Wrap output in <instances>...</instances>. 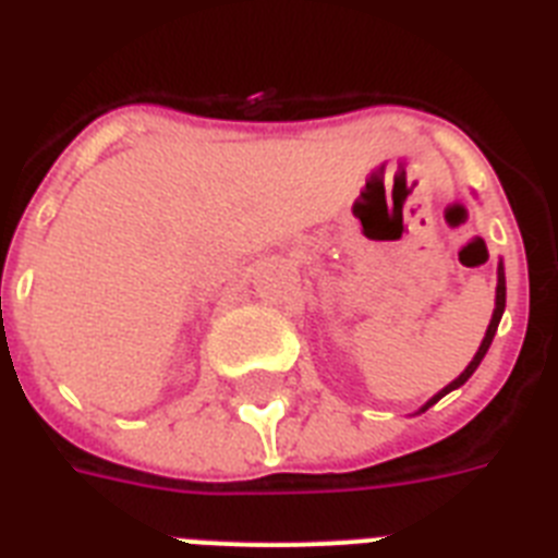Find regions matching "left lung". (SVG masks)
Instances as JSON below:
<instances>
[{
  "mask_svg": "<svg viewBox=\"0 0 558 558\" xmlns=\"http://www.w3.org/2000/svg\"><path fill=\"white\" fill-rule=\"evenodd\" d=\"M504 306H507V280H504V263H501V266H498V287H495V313H493V322H489V327H486V336H484V341H481V348H477L475 359L469 362V367H466V371H463V373H460L458 379L451 381V385H446V388H442L440 393H434V397L428 399V402H425L423 408H420V411H428V408H432L434 402H437V399L446 397L449 390L460 388V385H463V381H466L469 376H472V373L477 371V365L484 362L486 350H489V344H493L495 330H498V322H501V315H504Z\"/></svg>",
  "mask_w": 558,
  "mask_h": 558,
  "instance_id": "left-lung-1",
  "label": "left lung"
}]
</instances>
